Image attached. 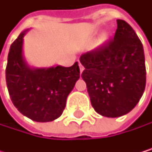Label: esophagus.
<instances>
[{
  "mask_svg": "<svg viewBox=\"0 0 152 152\" xmlns=\"http://www.w3.org/2000/svg\"><path fill=\"white\" fill-rule=\"evenodd\" d=\"M79 69H80V73H81V74H82V72H83L84 69H85L84 66H82V64H80V63H79Z\"/></svg>",
  "mask_w": 152,
  "mask_h": 152,
  "instance_id": "esophagus-1",
  "label": "esophagus"
}]
</instances>
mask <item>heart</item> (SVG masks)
I'll use <instances>...</instances> for the list:
<instances>
[{"mask_svg": "<svg viewBox=\"0 0 152 152\" xmlns=\"http://www.w3.org/2000/svg\"><path fill=\"white\" fill-rule=\"evenodd\" d=\"M107 38H108L107 34H103L100 36V39H99V43H100V44H103V43H105L106 41L107 40Z\"/></svg>", "mask_w": 152, "mask_h": 152, "instance_id": "obj_1", "label": "heart"}]
</instances>
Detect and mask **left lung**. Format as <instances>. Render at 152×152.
I'll return each mask as SVG.
<instances>
[{
	"instance_id": "8db88e82",
	"label": "left lung",
	"mask_w": 152,
	"mask_h": 152,
	"mask_svg": "<svg viewBox=\"0 0 152 152\" xmlns=\"http://www.w3.org/2000/svg\"><path fill=\"white\" fill-rule=\"evenodd\" d=\"M114 39L80 56L91 105L99 115L118 118L136 107L146 86L143 45L132 27L117 20Z\"/></svg>"
}]
</instances>
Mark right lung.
Here are the masks:
<instances>
[{"mask_svg": "<svg viewBox=\"0 0 152 152\" xmlns=\"http://www.w3.org/2000/svg\"><path fill=\"white\" fill-rule=\"evenodd\" d=\"M22 32L10 47L6 66V83L15 107L36 122L58 118L66 107V98L79 77L78 63L70 67L53 66L31 67L23 56Z\"/></svg>", "mask_w": 152, "mask_h": 152, "instance_id": "obj_1", "label": "right lung"}]
</instances>
